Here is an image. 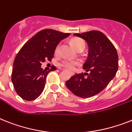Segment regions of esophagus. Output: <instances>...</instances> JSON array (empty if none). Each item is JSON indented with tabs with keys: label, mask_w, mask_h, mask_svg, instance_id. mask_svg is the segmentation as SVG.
I'll return each instance as SVG.
<instances>
[{
	"label": "esophagus",
	"mask_w": 132,
	"mask_h": 132,
	"mask_svg": "<svg viewBox=\"0 0 132 132\" xmlns=\"http://www.w3.org/2000/svg\"><path fill=\"white\" fill-rule=\"evenodd\" d=\"M71 75H73L74 73L73 72H71Z\"/></svg>",
	"instance_id": "1"
}]
</instances>
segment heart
<instances>
[{
    "mask_svg": "<svg viewBox=\"0 0 132 132\" xmlns=\"http://www.w3.org/2000/svg\"><path fill=\"white\" fill-rule=\"evenodd\" d=\"M71 43H72L73 47L75 48L76 51H78L80 49H84L85 48V42L83 40L80 38H74L71 40ZM61 47V44H59L55 48V51L54 53L55 54H58L59 52V49ZM79 65V63L76 61H71V60H64L61 63V66L65 69H67L69 70H73L76 66Z\"/></svg>",
    "mask_w": 132,
    "mask_h": 132,
    "instance_id": "heart-1",
    "label": "heart"
}]
</instances>
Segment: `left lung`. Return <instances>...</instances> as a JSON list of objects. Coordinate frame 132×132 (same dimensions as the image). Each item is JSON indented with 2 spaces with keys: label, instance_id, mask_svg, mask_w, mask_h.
I'll use <instances>...</instances> for the list:
<instances>
[{
  "label": "left lung",
  "instance_id": "1",
  "mask_svg": "<svg viewBox=\"0 0 132 132\" xmlns=\"http://www.w3.org/2000/svg\"><path fill=\"white\" fill-rule=\"evenodd\" d=\"M73 35L86 40L89 47L83 65L86 72L75 74L65 84L77 96L92 97L103 91L116 75L118 54L112 42L101 31L92 30Z\"/></svg>",
  "mask_w": 132,
  "mask_h": 132
}]
</instances>
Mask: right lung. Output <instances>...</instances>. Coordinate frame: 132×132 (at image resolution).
<instances>
[{
  "label": "right lung",
  "instance_id": "1",
  "mask_svg": "<svg viewBox=\"0 0 132 132\" xmlns=\"http://www.w3.org/2000/svg\"><path fill=\"white\" fill-rule=\"evenodd\" d=\"M69 35L54 29H43L20 49L14 61L11 79L15 91L21 98L34 101L42 93L46 78L53 69L43 70L42 63L46 60L51 61L56 46Z\"/></svg>",
  "mask_w": 132,
  "mask_h": 132
}]
</instances>
